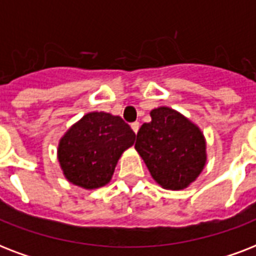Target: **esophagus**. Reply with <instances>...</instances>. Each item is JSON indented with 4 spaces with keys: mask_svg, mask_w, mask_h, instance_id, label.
Masks as SVG:
<instances>
[{
    "mask_svg": "<svg viewBox=\"0 0 256 256\" xmlns=\"http://www.w3.org/2000/svg\"><path fill=\"white\" fill-rule=\"evenodd\" d=\"M132 132H138V130H140V122H134V124H132Z\"/></svg>",
    "mask_w": 256,
    "mask_h": 256,
    "instance_id": "obj_1",
    "label": "esophagus"
}]
</instances>
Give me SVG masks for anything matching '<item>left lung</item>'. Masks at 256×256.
Segmentation results:
<instances>
[{"mask_svg": "<svg viewBox=\"0 0 256 256\" xmlns=\"http://www.w3.org/2000/svg\"><path fill=\"white\" fill-rule=\"evenodd\" d=\"M152 122L136 134V150L160 186L183 190L198 178L206 164V140L200 128L174 108L150 112Z\"/></svg>", "mask_w": 256, "mask_h": 256, "instance_id": "8db88e82", "label": "left lung"}]
</instances>
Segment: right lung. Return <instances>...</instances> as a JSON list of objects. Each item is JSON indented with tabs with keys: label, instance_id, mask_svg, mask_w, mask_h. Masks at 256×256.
<instances>
[{
	"label": "right lung",
	"instance_id": "add662e5",
	"mask_svg": "<svg viewBox=\"0 0 256 256\" xmlns=\"http://www.w3.org/2000/svg\"><path fill=\"white\" fill-rule=\"evenodd\" d=\"M134 140L136 134L120 116L88 112L60 140V166L70 183L98 188L110 182L116 162Z\"/></svg>",
	"mask_w": 256,
	"mask_h": 256
}]
</instances>
